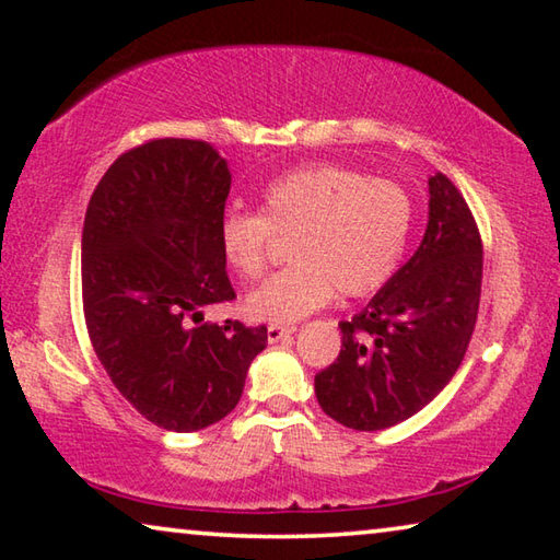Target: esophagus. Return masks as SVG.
<instances>
[{
	"mask_svg": "<svg viewBox=\"0 0 560 560\" xmlns=\"http://www.w3.org/2000/svg\"><path fill=\"white\" fill-rule=\"evenodd\" d=\"M293 334H296V326H269L267 328L269 343H279V340L291 338Z\"/></svg>",
	"mask_w": 560,
	"mask_h": 560,
	"instance_id": "esophagus-1",
	"label": "esophagus"
}]
</instances>
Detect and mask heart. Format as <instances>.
<instances>
[{
  "instance_id": "obj_1",
  "label": "heart",
  "mask_w": 560,
  "mask_h": 560,
  "mask_svg": "<svg viewBox=\"0 0 560 560\" xmlns=\"http://www.w3.org/2000/svg\"><path fill=\"white\" fill-rule=\"evenodd\" d=\"M412 230V202L393 179L330 163L303 165L264 187L261 214L226 212L220 249L226 267L257 279L273 234H293L289 259L244 301L246 316L291 326L340 296H371L395 277Z\"/></svg>"
}]
</instances>
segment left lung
I'll return each instance as SVG.
<instances>
[{"instance_id":"left-lung-1","label":"left lung","mask_w":560,"mask_h":560,"mask_svg":"<svg viewBox=\"0 0 560 560\" xmlns=\"http://www.w3.org/2000/svg\"><path fill=\"white\" fill-rule=\"evenodd\" d=\"M417 252L350 320L343 348L316 375L328 417L350 430L393 428L440 395L462 365L481 296V236L447 175L430 177Z\"/></svg>"}]
</instances>
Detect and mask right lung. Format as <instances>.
I'll return each instance as SVG.
<instances>
[{
	"instance_id": "add662e5",
	"label": "right lung",
	"mask_w": 560,
	"mask_h": 560,
	"mask_svg": "<svg viewBox=\"0 0 560 560\" xmlns=\"http://www.w3.org/2000/svg\"><path fill=\"white\" fill-rule=\"evenodd\" d=\"M232 175L205 140L122 153L93 189L81 240L83 316L110 383L158 428L195 432L240 402L267 326L205 324L232 301L220 222Z\"/></svg>"
}]
</instances>
